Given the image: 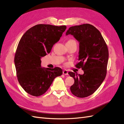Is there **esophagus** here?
<instances>
[{
    "instance_id": "obj_1",
    "label": "esophagus",
    "mask_w": 124,
    "mask_h": 124,
    "mask_svg": "<svg viewBox=\"0 0 124 124\" xmlns=\"http://www.w3.org/2000/svg\"><path fill=\"white\" fill-rule=\"evenodd\" d=\"M63 74L64 75H66V76H67V75H68V71L66 70H64L63 71Z\"/></svg>"
}]
</instances>
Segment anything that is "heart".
<instances>
[{"instance_id":"b5f03b06","label":"heart","mask_w":124,"mask_h":124,"mask_svg":"<svg viewBox=\"0 0 124 124\" xmlns=\"http://www.w3.org/2000/svg\"><path fill=\"white\" fill-rule=\"evenodd\" d=\"M68 42H70V43H71V42H76V41H75L74 40H72V39H71V40H68V42H67V43H68Z\"/></svg>"}]
</instances>
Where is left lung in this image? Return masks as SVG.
<instances>
[{"mask_svg":"<svg viewBox=\"0 0 124 124\" xmlns=\"http://www.w3.org/2000/svg\"><path fill=\"white\" fill-rule=\"evenodd\" d=\"M66 35L73 36L79 42V62L76 66L84 71L83 74L78 76L68 72L74 80L70 91L74 96L85 98L92 95L106 78L108 59L107 45L100 32L89 24L72 26Z\"/></svg>","mask_w":124,"mask_h":124,"instance_id":"obj_1","label":"left lung"}]
</instances>
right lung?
<instances>
[{
	"mask_svg": "<svg viewBox=\"0 0 124 124\" xmlns=\"http://www.w3.org/2000/svg\"><path fill=\"white\" fill-rule=\"evenodd\" d=\"M66 26L38 24L26 31L18 44L14 63L18 82L24 91L33 96L46 93L54 78L62 74L59 67L42 68L41 58L50 53L65 31Z\"/></svg>",
	"mask_w": 124,
	"mask_h": 124,
	"instance_id": "obj_1",
	"label": "right lung"
}]
</instances>
